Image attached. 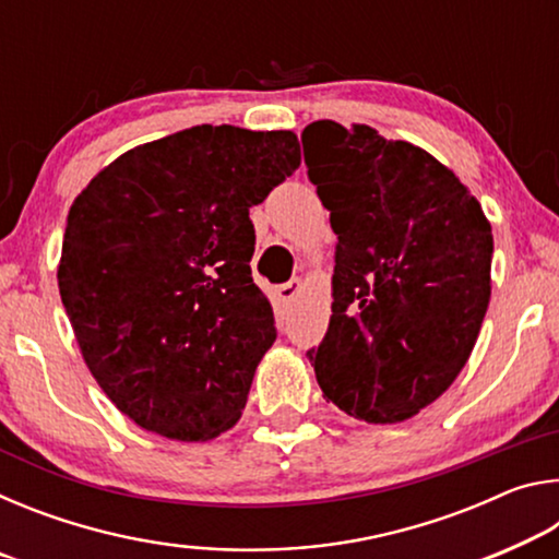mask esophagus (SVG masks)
Returning <instances> with one entry per match:
<instances>
[{
    "label": "esophagus",
    "instance_id": "34e87169",
    "mask_svg": "<svg viewBox=\"0 0 559 559\" xmlns=\"http://www.w3.org/2000/svg\"><path fill=\"white\" fill-rule=\"evenodd\" d=\"M300 290H302L300 278H290L288 283H283V286H278V298L283 302H290V300H296L300 296Z\"/></svg>",
    "mask_w": 559,
    "mask_h": 559
}]
</instances>
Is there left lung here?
<instances>
[{
    "label": "left lung",
    "mask_w": 559,
    "mask_h": 559,
    "mask_svg": "<svg viewBox=\"0 0 559 559\" xmlns=\"http://www.w3.org/2000/svg\"><path fill=\"white\" fill-rule=\"evenodd\" d=\"M308 177L337 234L333 316L308 349L323 394L367 424L437 402L468 362L490 300V222L466 185L404 140L316 120Z\"/></svg>",
    "instance_id": "left-lung-1"
}]
</instances>
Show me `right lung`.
<instances>
[{
	"label": "right lung",
	"instance_id": "1",
	"mask_svg": "<svg viewBox=\"0 0 559 559\" xmlns=\"http://www.w3.org/2000/svg\"><path fill=\"white\" fill-rule=\"evenodd\" d=\"M298 165L290 130L197 126L128 150L73 200L61 300L91 374L138 427L206 441L241 419L276 340L249 210Z\"/></svg>",
	"mask_w": 559,
	"mask_h": 559
}]
</instances>
